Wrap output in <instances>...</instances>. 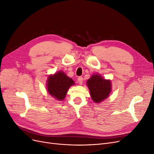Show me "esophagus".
I'll return each mask as SVG.
<instances>
[{
  "label": "esophagus",
  "mask_w": 154,
  "mask_h": 154,
  "mask_svg": "<svg viewBox=\"0 0 154 154\" xmlns=\"http://www.w3.org/2000/svg\"><path fill=\"white\" fill-rule=\"evenodd\" d=\"M78 83L80 84V85H82L83 84V78L82 77H79L78 78Z\"/></svg>",
  "instance_id": "obj_1"
}]
</instances>
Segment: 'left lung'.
Wrapping results in <instances>:
<instances>
[{"label": "left lung", "instance_id": "8db88e82", "mask_svg": "<svg viewBox=\"0 0 154 154\" xmlns=\"http://www.w3.org/2000/svg\"><path fill=\"white\" fill-rule=\"evenodd\" d=\"M91 97L94 103H99L109 97L112 84L110 80L104 79L99 74H94L87 81Z\"/></svg>", "mask_w": 154, "mask_h": 154}]
</instances>
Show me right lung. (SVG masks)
<instances>
[{
	"instance_id": "obj_1",
	"label": "right lung",
	"mask_w": 154,
	"mask_h": 154,
	"mask_svg": "<svg viewBox=\"0 0 154 154\" xmlns=\"http://www.w3.org/2000/svg\"><path fill=\"white\" fill-rule=\"evenodd\" d=\"M47 89L49 94L57 100H63L69 88L75 82L63 71L50 75L47 80Z\"/></svg>"
}]
</instances>
